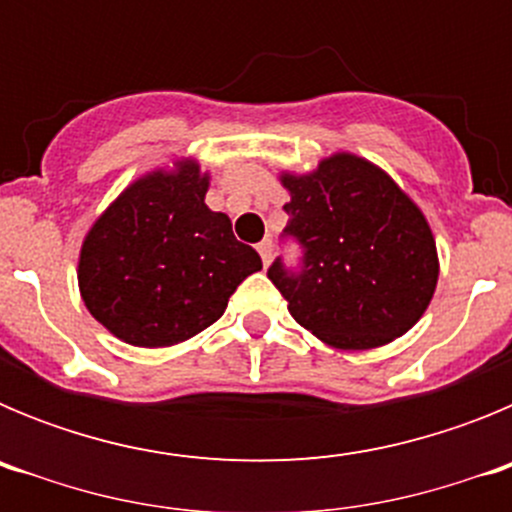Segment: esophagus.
Returning <instances> with one entry per match:
<instances>
[{
	"label": "esophagus",
	"mask_w": 512,
	"mask_h": 512,
	"mask_svg": "<svg viewBox=\"0 0 512 512\" xmlns=\"http://www.w3.org/2000/svg\"><path fill=\"white\" fill-rule=\"evenodd\" d=\"M256 248H259V256H261V261H264V266H269L271 264V251H274L271 241H261Z\"/></svg>",
	"instance_id": "34e87169"
}]
</instances>
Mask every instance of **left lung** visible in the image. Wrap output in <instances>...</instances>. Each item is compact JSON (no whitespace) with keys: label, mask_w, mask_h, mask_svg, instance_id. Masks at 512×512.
<instances>
[{"label":"left lung","mask_w":512,"mask_h":512,"mask_svg":"<svg viewBox=\"0 0 512 512\" xmlns=\"http://www.w3.org/2000/svg\"><path fill=\"white\" fill-rule=\"evenodd\" d=\"M289 192L284 233L305 246L300 274L279 261L269 279L289 315L341 351L405 336L428 310L438 251L423 210L382 166L348 151L310 171H279Z\"/></svg>","instance_id":"obj_1"}]
</instances>
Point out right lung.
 <instances>
[{
    "label": "right lung",
    "instance_id": "1",
    "mask_svg": "<svg viewBox=\"0 0 512 512\" xmlns=\"http://www.w3.org/2000/svg\"><path fill=\"white\" fill-rule=\"evenodd\" d=\"M210 171L189 156L140 174L92 223L79 251L81 300L112 336L169 348L210 328L261 256L205 205Z\"/></svg>",
    "mask_w": 512,
    "mask_h": 512
}]
</instances>
